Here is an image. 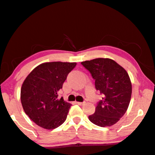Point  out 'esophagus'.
<instances>
[{
  "label": "esophagus",
  "instance_id": "1",
  "mask_svg": "<svg viewBox=\"0 0 155 155\" xmlns=\"http://www.w3.org/2000/svg\"><path fill=\"white\" fill-rule=\"evenodd\" d=\"M76 104H77L78 105H79V106H82V105L85 104V102H76Z\"/></svg>",
  "mask_w": 155,
  "mask_h": 155
}]
</instances>
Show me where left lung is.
Instances as JSON below:
<instances>
[{
  "mask_svg": "<svg viewBox=\"0 0 155 155\" xmlns=\"http://www.w3.org/2000/svg\"><path fill=\"white\" fill-rule=\"evenodd\" d=\"M81 63L95 79L96 90L104 95L89 120L100 127L116 124L125 114L130 101L132 84L128 74L109 58H96Z\"/></svg>",
  "mask_w": 155,
  "mask_h": 155,
  "instance_id": "1",
  "label": "left lung"
}]
</instances>
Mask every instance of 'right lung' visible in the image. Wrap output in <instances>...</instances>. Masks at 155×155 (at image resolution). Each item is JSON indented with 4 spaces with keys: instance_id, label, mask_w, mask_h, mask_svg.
Wrapping results in <instances>:
<instances>
[{
    "instance_id": "obj_1",
    "label": "right lung",
    "mask_w": 155,
    "mask_h": 155,
    "mask_svg": "<svg viewBox=\"0 0 155 155\" xmlns=\"http://www.w3.org/2000/svg\"><path fill=\"white\" fill-rule=\"evenodd\" d=\"M76 65V63H44L35 68L25 79L20 94L23 109L40 127L52 130L66 120L71 105L63 97L58 99V92Z\"/></svg>"
}]
</instances>
